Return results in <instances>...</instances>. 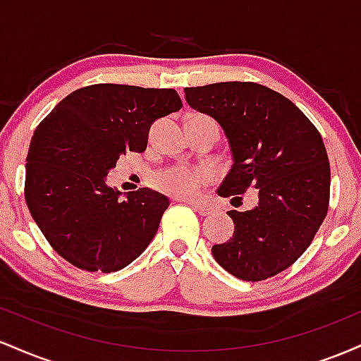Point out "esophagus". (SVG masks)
Here are the masks:
<instances>
[{
    "mask_svg": "<svg viewBox=\"0 0 361 361\" xmlns=\"http://www.w3.org/2000/svg\"><path fill=\"white\" fill-rule=\"evenodd\" d=\"M188 204L192 205L200 215H209L210 212H212V207H210L209 204H204V202H193L192 200V202H188Z\"/></svg>",
    "mask_w": 361,
    "mask_h": 361,
    "instance_id": "obj_1",
    "label": "esophagus"
}]
</instances>
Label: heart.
Here are the masks:
<instances>
[{"label": "heart", "instance_id": "obj_1", "mask_svg": "<svg viewBox=\"0 0 361 361\" xmlns=\"http://www.w3.org/2000/svg\"><path fill=\"white\" fill-rule=\"evenodd\" d=\"M210 180V173L205 169L188 168V166H175L161 171L156 176V185L163 190L164 193L173 195V197H193Z\"/></svg>", "mask_w": 361, "mask_h": 361}]
</instances>
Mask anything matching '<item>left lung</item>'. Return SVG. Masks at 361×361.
<instances>
[{"label": "left lung", "instance_id": "left-lung-1", "mask_svg": "<svg viewBox=\"0 0 361 361\" xmlns=\"http://www.w3.org/2000/svg\"><path fill=\"white\" fill-rule=\"evenodd\" d=\"M192 109L226 134L233 166L219 186L233 197L258 192L251 210H229L234 234L214 244L231 275L259 281L287 270L312 243L329 205L331 169L321 134L283 94L258 82L226 81L185 88Z\"/></svg>", "mask_w": 361, "mask_h": 361}]
</instances>
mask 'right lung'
Wrapping results in <instances>:
<instances>
[{"label": "right lung", "mask_w": 361, "mask_h": 361, "mask_svg": "<svg viewBox=\"0 0 361 361\" xmlns=\"http://www.w3.org/2000/svg\"><path fill=\"white\" fill-rule=\"evenodd\" d=\"M183 106L171 88L91 85L73 91L35 128L25 200L49 244L86 271H118L152 241L169 207L151 188L123 197L106 176L142 152L152 122Z\"/></svg>", "instance_id": "right-lung-1"}]
</instances>
